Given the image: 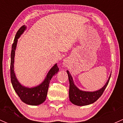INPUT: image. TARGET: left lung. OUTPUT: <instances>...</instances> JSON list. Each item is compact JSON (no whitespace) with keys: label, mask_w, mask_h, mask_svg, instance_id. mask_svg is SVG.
<instances>
[{"label":"left lung","mask_w":123,"mask_h":123,"mask_svg":"<svg viewBox=\"0 0 123 123\" xmlns=\"http://www.w3.org/2000/svg\"><path fill=\"white\" fill-rule=\"evenodd\" d=\"M67 74L68 75V79L69 81V98L70 101L73 104L79 106H85L89 104H91L96 102L102 96L104 90L106 89L109 81L110 78L108 80L105 86L100 90L97 91L93 92H85L79 90L73 83V79L71 76L68 71H67Z\"/></svg>","instance_id":"left-lung-1"}]
</instances>
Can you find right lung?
<instances>
[{"instance_id": "right-lung-1", "label": "right lung", "mask_w": 123, "mask_h": 123, "mask_svg": "<svg viewBox=\"0 0 123 123\" xmlns=\"http://www.w3.org/2000/svg\"><path fill=\"white\" fill-rule=\"evenodd\" d=\"M25 28L26 27L23 25L18 30L15 37L13 44H12L11 55V67H10L11 80L15 91L16 92L19 98L23 102L31 105H38L42 104L46 100L49 83L52 77L58 72L59 68L57 65V64H56L49 71L44 81L41 85L35 87H25L23 86L18 82L15 75L14 70H13L15 52L18 38L21 35Z\"/></svg>"}]
</instances>
